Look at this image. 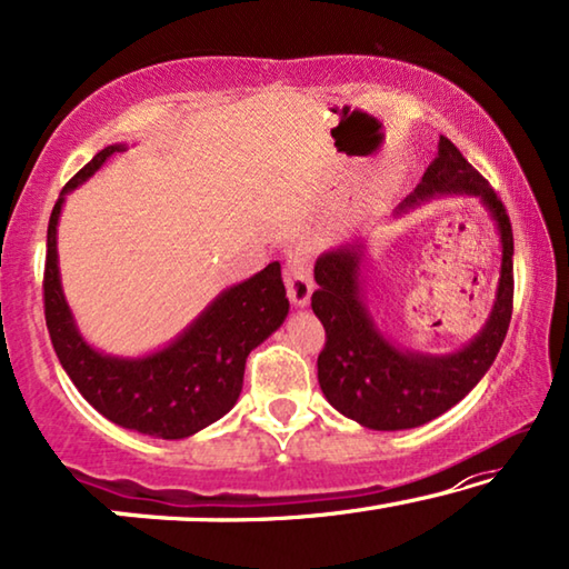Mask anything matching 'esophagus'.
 I'll list each match as a JSON object with an SVG mask.
<instances>
[{"mask_svg": "<svg viewBox=\"0 0 569 569\" xmlns=\"http://www.w3.org/2000/svg\"><path fill=\"white\" fill-rule=\"evenodd\" d=\"M284 282L287 295H290L295 306H308L310 295H313V274H310V256L302 251V248H295V251L287 256Z\"/></svg>", "mask_w": 569, "mask_h": 569, "instance_id": "esophagus-1", "label": "esophagus"}]
</instances>
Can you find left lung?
Masks as SVG:
<instances>
[{
  "mask_svg": "<svg viewBox=\"0 0 569 569\" xmlns=\"http://www.w3.org/2000/svg\"><path fill=\"white\" fill-rule=\"evenodd\" d=\"M435 193L479 197L500 230L502 267L492 313L463 349L453 355L403 352L376 329L360 290L362 243L323 253L313 269L318 290L310 306L326 329V345L318 355V383L333 409L370 430H409L446 415L485 378L510 326V217L487 178L469 166L448 137H440L438 158L399 212Z\"/></svg>",
  "mask_w": 569,
  "mask_h": 569,
  "instance_id": "obj_1",
  "label": "left lung"
}]
</instances>
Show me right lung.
<instances>
[{
    "label": "right lung",
    "instance_id": "1",
    "mask_svg": "<svg viewBox=\"0 0 569 569\" xmlns=\"http://www.w3.org/2000/svg\"><path fill=\"white\" fill-rule=\"evenodd\" d=\"M123 150V144L100 150L53 204L43 269L46 326L61 368L90 407L127 430L181 440L236 407L248 355L284 323L290 300L279 261H271L259 274L217 295L212 306L160 352L129 360L92 349L77 331L61 292L57 224L67 193L88 181L113 152Z\"/></svg>",
    "mask_w": 569,
    "mask_h": 569
}]
</instances>
